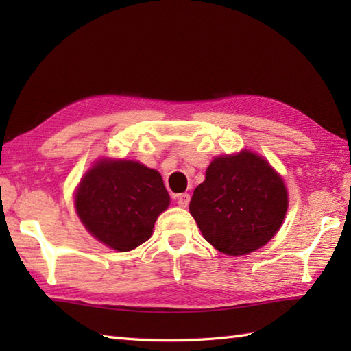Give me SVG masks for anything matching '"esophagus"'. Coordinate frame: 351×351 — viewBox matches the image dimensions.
Listing matches in <instances>:
<instances>
[{"mask_svg":"<svg viewBox=\"0 0 351 351\" xmlns=\"http://www.w3.org/2000/svg\"><path fill=\"white\" fill-rule=\"evenodd\" d=\"M175 200H176V204L180 205V206L187 208L189 204H190V195H187V193H182V195L175 196Z\"/></svg>","mask_w":351,"mask_h":351,"instance_id":"obj_1","label":"esophagus"}]
</instances>
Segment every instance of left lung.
I'll return each instance as SVG.
<instances>
[{
  "label": "left lung",
  "mask_w": 351,
  "mask_h": 351,
  "mask_svg": "<svg viewBox=\"0 0 351 351\" xmlns=\"http://www.w3.org/2000/svg\"><path fill=\"white\" fill-rule=\"evenodd\" d=\"M287 210L282 176L250 151L215 156L190 202L205 240L230 256L265 245L280 229Z\"/></svg>",
  "instance_id": "obj_1"
}]
</instances>
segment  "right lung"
<instances>
[{"mask_svg": "<svg viewBox=\"0 0 351 351\" xmlns=\"http://www.w3.org/2000/svg\"><path fill=\"white\" fill-rule=\"evenodd\" d=\"M169 204L158 171L131 160H98L75 193L81 223L96 240L117 252H130L149 240Z\"/></svg>", "mask_w": 351, "mask_h": 351, "instance_id": "right-lung-1", "label": "right lung"}]
</instances>
